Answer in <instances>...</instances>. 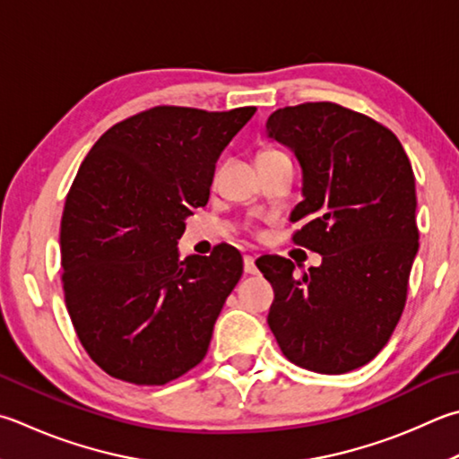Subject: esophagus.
Segmentation results:
<instances>
[{
	"mask_svg": "<svg viewBox=\"0 0 459 459\" xmlns=\"http://www.w3.org/2000/svg\"><path fill=\"white\" fill-rule=\"evenodd\" d=\"M243 263H245V273L247 274H255L256 273V264H255V256H245L243 258Z\"/></svg>",
	"mask_w": 459,
	"mask_h": 459,
	"instance_id": "34e87169",
	"label": "esophagus"
}]
</instances>
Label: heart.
Listing matches in <instances>:
<instances>
[{"label":"heart","mask_w":459,"mask_h":459,"mask_svg":"<svg viewBox=\"0 0 459 459\" xmlns=\"http://www.w3.org/2000/svg\"><path fill=\"white\" fill-rule=\"evenodd\" d=\"M271 154H282V152H277V150H264V152H261L258 156H271Z\"/></svg>","instance_id":"heart-1"}]
</instances>
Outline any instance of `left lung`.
<instances>
[{
	"instance_id": "obj_1",
	"label": "left lung",
	"mask_w": 459,
	"mask_h": 459,
	"mask_svg": "<svg viewBox=\"0 0 459 459\" xmlns=\"http://www.w3.org/2000/svg\"><path fill=\"white\" fill-rule=\"evenodd\" d=\"M266 136L293 150L303 172L293 240L323 256L303 274L289 258H258L274 290L266 321L301 368L357 369L387 343L405 307L420 248L410 158L394 132L331 102L281 108Z\"/></svg>"
}]
</instances>
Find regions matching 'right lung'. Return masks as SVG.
Segmentation results:
<instances>
[{"label": "right lung", "instance_id": "obj_1", "mask_svg": "<svg viewBox=\"0 0 459 459\" xmlns=\"http://www.w3.org/2000/svg\"><path fill=\"white\" fill-rule=\"evenodd\" d=\"M255 112L150 108L104 132L82 162L60 224L64 295L82 345L112 377L164 385L204 359L243 256L219 245L180 261L178 238Z\"/></svg>", "mask_w": 459, "mask_h": 459}]
</instances>
